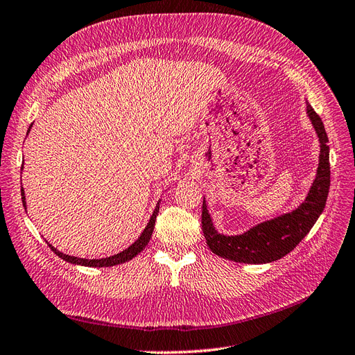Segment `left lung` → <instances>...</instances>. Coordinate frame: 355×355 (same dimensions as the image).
Returning a JSON list of instances; mask_svg holds the SVG:
<instances>
[{
    "mask_svg": "<svg viewBox=\"0 0 355 355\" xmlns=\"http://www.w3.org/2000/svg\"><path fill=\"white\" fill-rule=\"evenodd\" d=\"M306 113L320 140V162L310 193L295 211L261 223L239 236H224L214 228L207 205H202V230L207 245L215 255L243 264H266L288 255L310 233L323 212L330 187L329 139L324 125L314 109L308 105Z\"/></svg>",
    "mask_w": 355,
    "mask_h": 355,
    "instance_id": "left-lung-1",
    "label": "left lung"
}]
</instances>
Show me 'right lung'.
Listing matches in <instances>:
<instances>
[{
  "label": "right lung",
  "mask_w": 355,
  "mask_h": 355,
  "mask_svg": "<svg viewBox=\"0 0 355 355\" xmlns=\"http://www.w3.org/2000/svg\"><path fill=\"white\" fill-rule=\"evenodd\" d=\"M29 130H31V127H29ZM29 130H28V131H29ZM21 202H24V207H26L24 189H21ZM157 212H159V202H157L156 208H155V211H153V214H152V216H150V221H148V224L146 225V228H144V232L141 233V236H140L139 239H137L135 242H134L128 249H125V250H122V252H119V254H116V255H113V257H109V258H101V259H84V258H76V257H69V255L59 252V250H57L55 248H53L50 243H49V246L51 248V250H53V252H54L57 257L64 259V261H67V262H71V264H79V266H85V267H112V266L123 264V262H127V261L132 259L134 257L139 255V254L141 252V250L146 248V245H147L148 242H150V237H152L153 228H155V221H156Z\"/></svg>",
  "instance_id": "1"
}]
</instances>
